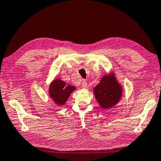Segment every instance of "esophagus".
I'll use <instances>...</instances> for the list:
<instances>
[{"instance_id": "obj_1", "label": "esophagus", "mask_w": 161, "mask_h": 161, "mask_svg": "<svg viewBox=\"0 0 161 161\" xmlns=\"http://www.w3.org/2000/svg\"><path fill=\"white\" fill-rule=\"evenodd\" d=\"M87 86H88V84H87V82H86V80H83V81H82V84H81V86H82V88H86L87 87Z\"/></svg>"}]
</instances>
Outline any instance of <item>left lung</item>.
<instances>
[{"label":"left lung","mask_w":161,"mask_h":161,"mask_svg":"<svg viewBox=\"0 0 161 161\" xmlns=\"http://www.w3.org/2000/svg\"><path fill=\"white\" fill-rule=\"evenodd\" d=\"M94 93L100 106L106 109L119 102L122 95V88L113 75H107L94 88Z\"/></svg>","instance_id":"obj_1"}]
</instances>
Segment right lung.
I'll use <instances>...</instances> for the list:
<instances>
[{
  "label": "right lung",
  "instance_id": "obj_1",
  "mask_svg": "<svg viewBox=\"0 0 161 161\" xmlns=\"http://www.w3.org/2000/svg\"><path fill=\"white\" fill-rule=\"evenodd\" d=\"M75 89L74 86L66 85L60 80H55L50 86L49 94L58 105H64Z\"/></svg>",
  "mask_w": 161,
  "mask_h": 161
}]
</instances>
